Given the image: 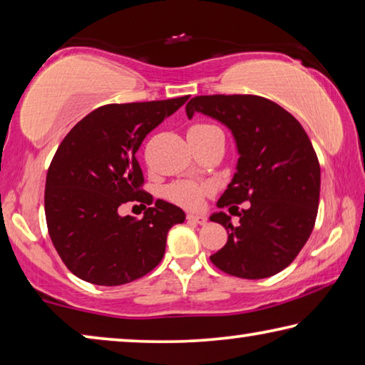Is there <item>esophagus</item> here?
<instances>
[{
    "label": "esophagus",
    "mask_w": 365,
    "mask_h": 365,
    "mask_svg": "<svg viewBox=\"0 0 365 365\" xmlns=\"http://www.w3.org/2000/svg\"><path fill=\"white\" fill-rule=\"evenodd\" d=\"M187 219L190 222H195L200 225H205L207 222V217L203 216V214H187Z\"/></svg>",
    "instance_id": "obj_1"
}]
</instances>
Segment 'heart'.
<instances>
[{"label":"heart","mask_w":365,"mask_h":365,"mask_svg":"<svg viewBox=\"0 0 365 365\" xmlns=\"http://www.w3.org/2000/svg\"><path fill=\"white\" fill-rule=\"evenodd\" d=\"M192 130H214L211 125H196ZM207 193V187L203 183L192 182V180H182L172 183L167 187L165 196L172 203L185 207V210H200L203 206L205 196Z\"/></svg>","instance_id":"1"}]
</instances>
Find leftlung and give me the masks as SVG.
<instances>
[{"mask_svg":"<svg viewBox=\"0 0 365 365\" xmlns=\"http://www.w3.org/2000/svg\"><path fill=\"white\" fill-rule=\"evenodd\" d=\"M203 113L232 131L237 172L211 221L227 230V244L211 262L230 276L262 279L279 273L299 255L315 225L320 164L302 125L287 110L259 96H198L187 117ZM247 202L244 210L235 205ZM232 214V212H230Z\"/></svg>","mask_w":365,"mask_h":365,"instance_id":"left-lung-1","label":"left lung"}]
</instances>
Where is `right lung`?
I'll list each match as a JSON object with an SVG mask.
<instances>
[{
	"mask_svg": "<svg viewBox=\"0 0 365 365\" xmlns=\"http://www.w3.org/2000/svg\"><path fill=\"white\" fill-rule=\"evenodd\" d=\"M187 101L183 96L99 107L58 146L45 182V217L58 255L83 281L126 284L160 263L167 234L185 221V212L164 200L143 219L120 216L118 207L128 201L151 205L136 153Z\"/></svg>",
	"mask_w": 365,
	"mask_h": 365,
	"instance_id": "1",
	"label": "right lung"
}]
</instances>
